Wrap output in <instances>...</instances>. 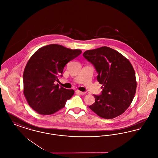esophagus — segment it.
I'll return each mask as SVG.
<instances>
[{
	"instance_id": "obj_1",
	"label": "esophagus",
	"mask_w": 158,
	"mask_h": 158,
	"mask_svg": "<svg viewBox=\"0 0 158 158\" xmlns=\"http://www.w3.org/2000/svg\"><path fill=\"white\" fill-rule=\"evenodd\" d=\"M76 92L79 94H81V95H84L85 94V92H82V91H80V90H76Z\"/></svg>"
}]
</instances>
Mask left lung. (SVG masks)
Wrapping results in <instances>:
<instances>
[{
	"mask_svg": "<svg viewBox=\"0 0 158 158\" xmlns=\"http://www.w3.org/2000/svg\"><path fill=\"white\" fill-rule=\"evenodd\" d=\"M83 56L94 66L97 81L103 86L100 95H94L95 102L89 108L106 119L122 114L131 104L136 90L135 72L130 62L108 47L86 51Z\"/></svg>",
	"mask_w": 158,
	"mask_h": 158,
	"instance_id": "left-lung-1",
	"label": "left lung"
}]
</instances>
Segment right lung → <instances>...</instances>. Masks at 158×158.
<instances>
[{"instance_id":"1","label":"right lung","mask_w":158,"mask_h":158,"mask_svg":"<svg viewBox=\"0 0 158 158\" xmlns=\"http://www.w3.org/2000/svg\"><path fill=\"white\" fill-rule=\"evenodd\" d=\"M82 53L62 45H45L37 50L28 61L23 74V94L31 107L42 115H50L64 107L74 94L55 82L62 77L63 69Z\"/></svg>"}]
</instances>
